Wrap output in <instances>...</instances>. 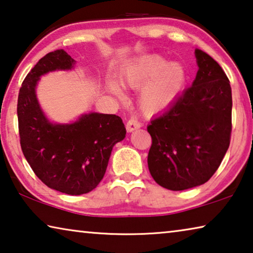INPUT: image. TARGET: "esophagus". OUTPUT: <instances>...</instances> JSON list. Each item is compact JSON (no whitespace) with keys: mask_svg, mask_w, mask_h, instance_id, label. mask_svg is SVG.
<instances>
[{"mask_svg":"<svg viewBox=\"0 0 253 253\" xmlns=\"http://www.w3.org/2000/svg\"><path fill=\"white\" fill-rule=\"evenodd\" d=\"M141 126H142V124L138 123L137 120L134 119V118H130L126 124L127 131H129V133H130V131L135 130V129H138V128H141Z\"/></svg>","mask_w":253,"mask_h":253,"instance_id":"obj_1","label":"esophagus"}]
</instances>
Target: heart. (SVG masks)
Segmentation results:
<instances>
[{
  "label": "heart",
  "instance_id": "obj_1",
  "mask_svg": "<svg viewBox=\"0 0 253 253\" xmlns=\"http://www.w3.org/2000/svg\"><path fill=\"white\" fill-rule=\"evenodd\" d=\"M146 82V84L145 83ZM186 83V71L176 62L167 63L160 56H144L131 66L124 77V84L130 88L143 86L138 104L143 112L154 115L167 109L179 95ZM109 89L122 96V89L116 84Z\"/></svg>",
  "mask_w": 253,
  "mask_h": 253
}]
</instances>
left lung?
<instances>
[{
    "instance_id": "obj_1",
    "label": "left lung",
    "mask_w": 253,
    "mask_h": 253,
    "mask_svg": "<svg viewBox=\"0 0 253 253\" xmlns=\"http://www.w3.org/2000/svg\"><path fill=\"white\" fill-rule=\"evenodd\" d=\"M193 84L148 126V165L160 186L183 191L202 185L219 167L231 142L232 89L217 61L195 50Z\"/></svg>"
}]
</instances>
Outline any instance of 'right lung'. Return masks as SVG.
I'll return each instance as SVG.
<instances>
[{"label":"right lung","instance_id":"1","mask_svg":"<svg viewBox=\"0 0 253 253\" xmlns=\"http://www.w3.org/2000/svg\"><path fill=\"white\" fill-rule=\"evenodd\" d=\"M75 62L63 50L44 55L22 82L17 114L22 153L35 175L55 191L81 195L99 185L126 128L120 117L97 112L66 125L48 122L36 97L37 82L48 71L71 69Z\"/></svg>","mask_w":253,"mask_h":253}]
</instances>
